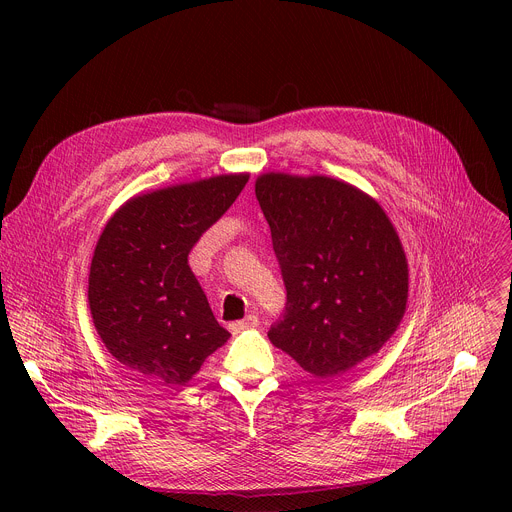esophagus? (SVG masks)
<instances>
[{"label":"esophagus","mask_w":512,"mask_h":512,"mask_svg":"<svg viewBox=\"0 0 512 512\" xmlns=\"http://www.w3.org/2000/svg\"><path fill=\"white\" fill-rule=\"evenodd\" d=\"M257 324H259V318H257V316H253V314H249L245 320L233 322L229 328H231V332H233V334H237V332L247 330V328H253V326H257Z\"/></svg>","instance_id":"obj_1"}]
</instances>
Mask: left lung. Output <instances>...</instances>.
<instances>
[{"mask_svg":"<svg viewBox=\"0 0 512 512\" xmlns=\"http://www.w3.org/2000/svg\"><path fill=\"white\" fill-rule=\"evenodd\" d=\"M255 194L287 289L273 346L316 379L377 354L407 310L409 267L383 206L328 176L265 172Z\"/></svg>","mask_w":512,"mask_h":512,"instance_id":"1","label":"left lung"}]
</instances>
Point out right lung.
I'll use <instances>...</instances> for the list:
<instances>
[{"label": "right lung", "mask_w": 512, "mask_h": 512, "mask_svg": "<svg viewBox=\"0 0 512 512\" xmlns=\"http://www.w3.org/2000/svg\"><path fill=\"white\" fill-rule=\"evenodd\" d=\"M249 174H221L129 198L105 225L89 271V308L105 348L156 385H186L229 340L188 265L200 235Z\"/></svg>", "instance_id": "right-lung-1"}]
</instances>
